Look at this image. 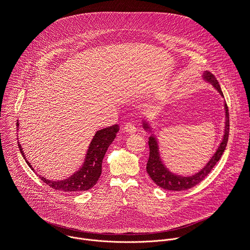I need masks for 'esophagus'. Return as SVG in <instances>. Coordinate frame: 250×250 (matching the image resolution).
I'll return each mask as SVG.
<instances>
[{"label": "esophagus", "instance_id": "1", "mask_svg": "<svg viewBox=\"0 0 250 250\" xmlns=\"http://www.w3.org/2000/svg\"><path fill=\"white\" fill-rule=\"evenodd\" d=\"M125 130L129 133V134H133L136 131V127L135 125L132 123H126L125 125Z\"/></svg>", "mask_w": 250, "mask_h": 250}]
</instances>
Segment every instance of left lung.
<instances>
[{"instance_id":"left-lung-1","label":"left lung","mask_w":250,"mask_h":250,"mask_svg":"<svg viewBox=\"0 0 250 250\" xmlns=\"http://www.w3.org/2000/svg\"><path fill=\"white\" fill-rule=\"evenodd\" d=\"M205 78L208 81H209L223 96V92L221 90L219 83L214 77V75L209 72H207L205 73ZM225 111H226V124H225L226 125H225V134L223 136V140L220 146L218 147L217 151L211 158V160L208 163V165L200 172H198L195 175H192L189 177H181L167 170V168H166V167L163 165L160 159L159 148H158V143L156 138L153 135L150 136L148 141L150 153H149V160L147 162L146 169L149 176L158 186L169 191H184V190H188L190 188L195 187L210 173L212 168L215 167V165L218 163V161L222 157L226 149L228 138H229L230 120H229V110H228L227 104H225ZM143 126L145 129H150V126L148 125L147 123H143Z\"/></svg>"}]
</instances>
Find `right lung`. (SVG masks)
Instances as JSON below:
<instances>
[{
  "label": "right lung",
  "mask_w": 250,
  "mask_h": 250,
  "mask_svg": "<svg viewBox=\"0 0 250 250\" xmlns=\"http://www.w3.org/2000/svg\"><path fill=\"white\" fill-rule=\"evenodd\" d=\"M16 125L18 126V121L16 123ZM120 130V126L118 125H114L112 126L103 128L98 130L86 153L85 161L82 167V168L74 173L71 177L62 180V181H51L44 177H40V179L51 187L54 190H60L64 192H83L89 190L92 188L98 181L101 172H102V161L105 156V153L108 149V147L111 145V143L114 141L116 137V133ZM18 148L20 150V153L24 160L26 161V158L24 156V153L22 151L21 145L18 142ZM29 167L34 170L32 166L29 164L28 161H26Z\"/></svg>",
  "instance_id": "obj_1"
}]
</instances>
